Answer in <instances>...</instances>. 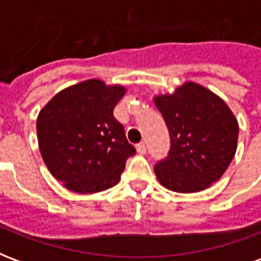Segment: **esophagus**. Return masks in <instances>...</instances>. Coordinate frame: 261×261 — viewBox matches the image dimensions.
I'll use <instances>...</instances> for the list:
<instances>
[{"instance_id":"34e87169","label":"esophagus","mask_w":261,"mask_h":261,"mask_svg":"<svg viewBox=\"0 0 261 261\" xmlns=\"http://www.w3.org/2000/svg\"><path fill=\"white\" fill-rule=\"evenodd\" d=\"M137 152L138 153L147 152V145H145V142H140V144H137Z\"/></svg>"}]
</instances>
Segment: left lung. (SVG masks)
Returning <instances> with one entry per match:
<instances>
[{
    "instance_id": "obj_1",
    "label": "left lung",
    "mask_w": 261,
    "mask_h": 261,
    "mask_svg": "<svg viewBox=\"0 0 261 261\" xmlns=\"http://www.w3.org/2000/svg\"><path fill=\"white\" fill-rule=\"evenodd\" d=\"M170 136L168 156L155 165L159 183L196 193L221 179L235 156L239 125L226 103L196 82L153 97Z\"/></svg>"
}]
</instances>
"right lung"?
<instances>
[{"instance_id": "obj_1", "label": "right lung", "mask_w": 261, "mask_h": 261, "mask_svg": "<svg viewBox=\"0 0 261 261\" xmlns=\"http://www.w3.org/2000/svg\"><path fill=\"white\" fill-rule=\"evenodd\" d=\"M125 88L88 80L59 92L37 116V141L50 173L81 194L117 185L136 153L113 110Z\"/></svg>"}]
</instances>
